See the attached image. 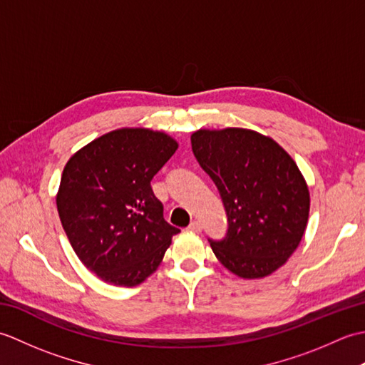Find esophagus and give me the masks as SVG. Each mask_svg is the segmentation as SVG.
<instances>
[{
  "label": "esophagus",
  "mask_w": 365,
  "mask_h": 365,
  "mask_svg": "<svg viewBox=\"0 0 365 365\" xmlns=\"http://www.w3.org/2000/svg\"><path fill=\"white\" fill-rule=\"evenodd\" d=\"M188 229L192 230V232H200V230H202V226H200L199 221H192L188 226Z\"/></svg>",
  "instance_id": "esophagus-1"
}]
</instances>
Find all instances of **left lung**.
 Listing matches in <instances>:
<instances>
[{
  "label": "left lung",
  "mask_w": 365,
  "mask_h": 365,
  "mask_svg": "<svg viewBox=\"0 0 365 365\" xmlns=\"http://www.w3.org/2000/svg\"><path fill=\"white\" fill-rule=\"evenodd\" d=\"M191 147L218 188L227 234L208 240L224 267L243 279H260L297 250L309 218L307 183L281 145L254 130H197Z\"/></svg>",
  "instance_id": "left-lung-1"
}]
</instances>
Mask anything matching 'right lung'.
Returning a JSON list of instances; mask_svg holds the SVG:
<instances>
[{"mask_svg": "<svg viewBox=\"0 0 365 365\" xmlns=\"http://www.w3.org/2000/svg\"><path fill=\"white\" fill-rule=\"evenodd\" d=\"M177 147L163 131L119 128L67 161L56 196L59 218L75 254L102 281L144 282L180 232L163 218L150 187Z\"/></svg>", "mask_w": 365, "mask_h": 365, "instance_id": "1", "label": "right lung"}]
</instances>
